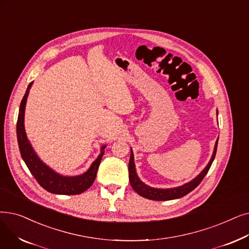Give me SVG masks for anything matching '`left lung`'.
Listing matches in <instances>:
<instances>
[{
	"label": "left lung",
	"instance_id": "8db88e82",
	"mask_svg": "<svg viewBox=\"0 0 249 249\" xmlns=\"http://www.w3.org/2000/svg\"><path fill=\"white\" fill-rule=\"evenodd\" d=\"M217 147H218V140L215 142L214 145V150L213 157L210 160V163L208 166L205 167V169L200 173V174L189 183H186V184L176 187V188H170V189H158V188H153L145 185L143 182L139 180L136 171H135V165H134V158L133 154L131 151V156H130V160H129V181H130V184L132 188L134 189L135 192H137L140 196L145 197L147 199L151 200H171V199H176L180 198L182 196H186L189 192H191L194 188H196L199 183L202 181V179L205 177V175L208 174V172L213 164V159L215 157V153H217Z\"/></svg>",
	"mask_w": 249,
	"mask_h": 249
}]
</instances>
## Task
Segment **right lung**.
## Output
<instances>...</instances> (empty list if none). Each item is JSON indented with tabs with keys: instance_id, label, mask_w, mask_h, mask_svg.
<instances>
[{
	"instance_id": "right-lung-1",
	"label": "right lung",
	"mask_w": 249,
	"mask_h": 249,
	"mask_svg": "<svg viewBox=\"0 0 249 249\" xmlns=\"http://www.w3.org/2000/svg\"><path fill=\"white\" fill-rule=\"evenodd\" d=\"M31 83H29L28 88L25 91L22 101H21L18 120H17V140L21 157L30 173L38 182V184L46 189L47 191L55 194H64V196H74V194H80L88 190L94 182L98 173L99 166L104 155V149L106 146L102 147V153L96 159L88 172L80 176L75 177H65L57 174L48 166H46L42 161L37 158L36 153L32 149L24 130V111L27 96L29 93V89L31 88Z\"/></svg>"
}]
</instances>
